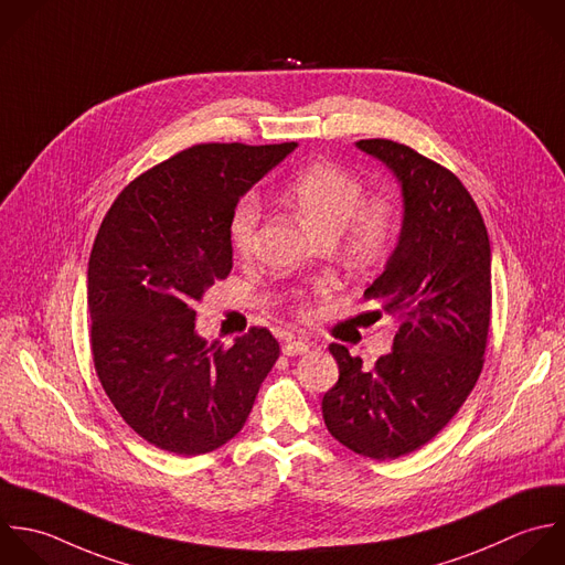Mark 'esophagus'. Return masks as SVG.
Instances as JSON below:
<instances>
[{"label": "esophagus", "instance_id": "esophagus-1", "mask_svg": "<svg viewBox=\"0 0 565 565\" xmlns=\"http://www.w3.org/2000/svg\"><path fill=\"white\" fill-rule=\"evenodd\" d=\"M308 350H310L308 341H303V339H295V337L286 339V341H284V348H281V352H284L286 356H299V354H306Z\"/></svg>", "mask_w": 565, "mask_h": 565}]
</instances>
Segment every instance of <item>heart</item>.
Segmentation results:
<instances>
[{
  "label": "heart",
  "mask_w": 565,
  "mask_h": 565,
  "mask_svg": "<svg viewBox=\"0 0 565 565\" xmlns=\"http://www.w3.org/2000/svg\"><path fill=\"white\" fill-rule=\"evenodd\" d=\"M301 217L319 233L341 235L354 259H370L392 235V209L383 200L363 202L361 180L334 162H315L301 169L286 189ZM262 222V202L246 195L231 217V242L239 255L255 246Z\"/></svg>",
  "instance_id": "heart-1"
}]
</instances>
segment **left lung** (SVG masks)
<instances>
[{
    "label": "left lung",
    "mask_w": 565,
    "mask_h": 565,
    "mask_svg": "<svg viewBox=\"0 0 565 565\" xmlns=\"http://www.w3.org/2000/svg\"><path fill=\"white\" fill-rule=\"evenodd\" d=\"M356 147L401 186L396 248L365 290L398 321V332L372 370L332 343L339 381L321 409L343 447L394 460L427 445L478 383L491 326V244L473 198L451 171L394 140Z\"/></svg>",
    "instance_id": "1"
}]
</instances>
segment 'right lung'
<instances>
[{
    "label": "right lung",
    "mask_w": 565,
    "mask_h": 565,
    "mask_svg": "<svg viewBox=\"0 0 565 565\" xmlns=\"http://www.w3.org/2000/svg\"><path fill=\"white\" fill-rule=\"evenodd\" d=\"M297 142L195 145L136 178L107 211L87 264L98 381L149 445L200 456L244 427L279 356L266 328L224 348L195 330L193 306L233 268L239 200Z\"/></svg>",
    "instance_id": "right-lung-1"
}]
</instances>
